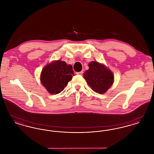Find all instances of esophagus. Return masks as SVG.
Masks as SVG:
<instances>
[{"label":"esophagus","mask_w":154,"mask_h":154,"mask_svg":"<svg viewBox=\"0 0 154 154\" xmlns=\"http://www.w3.org/2000/svg\"><path fill=\"white\" fill-rule=\"evenodd\" d=\"M77 74H79V75H82L83 74V71H81L80 72H77L76 73Z\"/></svg>","instance_id":"obj_1"}]
</instances>
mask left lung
<instances>
[{"label":"left lung","mask_w":154,"mask_h":154,"mask_svg":"<svg viewBox=\"0 0 154 154\" xmlns=\"http://www.w3.org/2000/svg\"><path fill=\"white\" fill-rule=\"evenodd\" d=\"M89 69L84 73V78L95 92L104 94L114 82V75L104 65L96 61L91 62Z\"/></svg>","instance_id":"1"}]
</instances>
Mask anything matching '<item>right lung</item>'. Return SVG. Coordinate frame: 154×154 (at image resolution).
Instances as JSON below:
<instances>
[{"instance_id": "obj_1", "label": "right lung", "mask_w": 154, "mask_h": 154, "mask_svg": "<svg viewBox=\"0 0 154 154\" xmlns=\"http://www.w3.org/2000/svg\"><path fill=\"white\" fill-rule=\"evenodd\" d=\"M73 75L72 66L58 60L44 67L40 75V81L49 93L56 95L64 89Z\"/></svg>"}]
</instances>
